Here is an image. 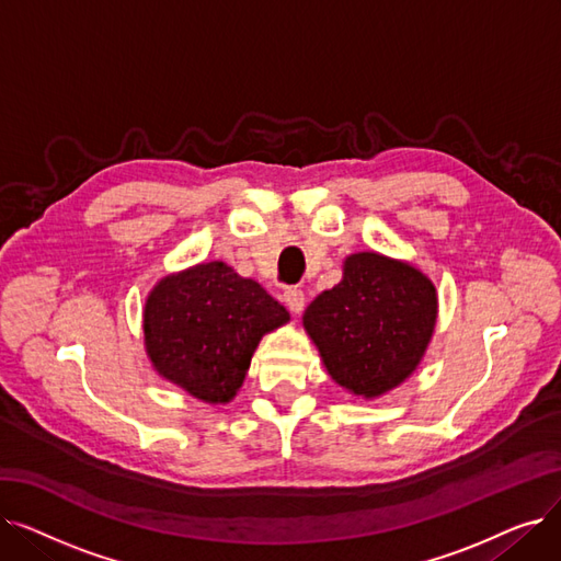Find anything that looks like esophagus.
I'll list each match as a JSON object with an SVG mask.
<instances>
[{
  "label": "esophagus",
  "mask_w": 561,
  "mask_h": 561,
  "mask_svg": "<svg viewBox=\"0 0 561 561\" xmlns=\"http://www.w3.org/2000/svg\"><path fill=\"white\" fill-rule=\"evenodd\" d=\"M284 302H286L290 313H302L305 302H307L305 290L302 288H286L284 290Z\"/></svg>",
  "instance_id": "esophagus-1"
}]
</instances>
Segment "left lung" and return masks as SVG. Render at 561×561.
<instances>
[{
  "instance_id": "left-lung-1",
  "label": "left lung",
  "mask_w": 561,
  "mask_h": 561,
  "mask_svg": "<svg viewBox=\"0 0 561 561\" xmlns=\"http://www.w3.org/2000/svg\"><path fill=\"white\" fill-rule=\"evenodd\" d=\"M436 288L407 261L350 254L343 279L307 307L302 322L345 391L377 398L416 370L436 325Z\"/></svg>"
}]
</instances>
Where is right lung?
Segmentation results:
<instances>
[{
  "mask_svg": "<svg viewBox=\"0 0 561 561\" xmlns=\"http://www.w3.org/2000/svg\"><path fill=\"white\" fill-rule=\"evenodd\" d=\"M288 311L254 279L222 261L163 277L142 311L145 350L154 370L193 398L225 404L241 389L263 334Z\"/></svg>",
  "mask_w": 561,
  "mask_h": 561,
  "instance_id": "1",
  "label": "right lung"
}]
</instances>
